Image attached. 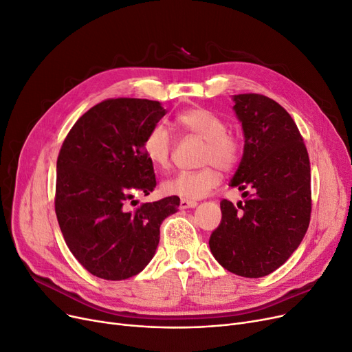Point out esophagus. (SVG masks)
Masks as SVG:
<instances>
[{
  "mask_svg": "<svg viewBox=\"0 0 352 352\" xmlns=\"http://www.w3.org/2000/svg\"><path fill=\"white\" fill-rule=\"evenodd\" d=\"M195 206H197V201L187 200V198H181V201H179V207L181 208H192Z\"/></svg>",
  "mask_w": 352,
  "mask_h": 352,
  "instance_id": "34e87169",
  "label": "esophagus"
}]
</instances>
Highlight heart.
Masks as SVG:
<instances>
[{"instance_id": "b5f03b06", "label": "heart", "mask_w": 352, "mask_h": 352, "mask_svg": "<svg viewBox=\"0 0 352 352\" xmlns=\"http://www.w3.org/2000/svg\"><path fill=\"white\" fill-rule=\"evenodd\" d=\"M175 120L182 129L204 140L201 162L208 165L198 171H181L166 178L162 190L187 200H198L220 184L221 175L217 166L223 171H232L237 166L241 158V142L227 131L223 118L201 106L179 112ZM173 146V135L162 124L152 126L144 140L145 155L157 166L170 164Z\"/></svg>"}]
</instances>
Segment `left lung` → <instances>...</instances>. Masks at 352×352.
I'll list each match as a JSON object with an SVG mask.
<instances>
[{"label": "left lung", "instance_id": "8db88e82", "mask_svg": "<svg viewBox=\"0 0 352 352\" xmlns=\"http://www.w3.org/2000/svg\"><path fill=\"white\" fill-rule=\"evenodd\" d=\"M244 133L243 158L230 187L246 188L244 203L221 200V223L210 250L228 272L262 278L300 244L311 220V165L295 120L273 99L233 96Z\"/></svg>", "mask_w": 352, "mask_h": 352}]
</instances>
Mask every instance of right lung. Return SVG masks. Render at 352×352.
<instances>
[{
    "label": "right lung",
    "mask_w": 352,
    "mask_h": 352,
    "mask_svg": "<svg viewBox=\"0 0 352 352\" xmlns=\"http://www.w3.org/2000/svg\"><path fill=\"white\" fill-rule=\"evenodd\" d=\"M166 113L148 99H106L82 115L58 152L56 216L67 248L91 274L122 280L155 254L161 223L179 206L177 195L129 210L136 192L157 186L144 140Z\"/></svg>",
    "instance_id": "add662e5"
}]
</instances>
